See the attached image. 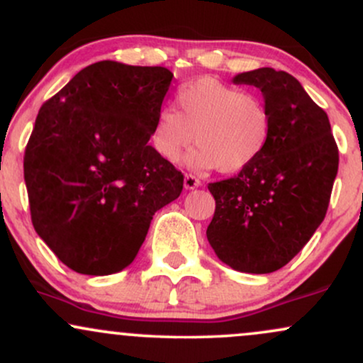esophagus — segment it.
<instances>
[{
  "label": "esophagus",
  "mask_w": 363,
  "mask_h": 363,
  "mask_svg": "<svg viewBox=\"0 0 363 363\" xmlns=\"http://www.w3.org/2000/svg\"><path fill=\"white\" fill-rule=\"evenodd\" d=\"M201 186V181L198 177L191 176V174H186L184 176V187L186 189H196V187Z\"/></svg>",
  "instance_id": "esophagus-1"
}]
</instances>
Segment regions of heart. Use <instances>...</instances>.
<instances>
[{
    "instance_id": "b5f03b06",
    "label": "heart",
    "mask_w": 363,
    "mask_h": 363,
    "mask_svg": "<svg viewBox=\"0 0 363 363\" xmlns=\"http://www.w3.org/2000/svg\"><path fill=\"white\" fill-rule=\"evenodd\" d=\"M176 112H157L150 128V147L165 162L186 157L189 169L205 172L218 169L235 174L251 167L272 141V111L261 97L242 89L203 77L186 83L176 94Z\"/></svg>"
}]
</instances>
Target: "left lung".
Wrapping results in <instances>:
<instances>
[{
  "instance_id": "obj_1",
  "label": "left lung",
  "mask_w": 363,
  "mask_h": 363,
  "mask_svg": "<svg viewBox=\"0 0 363 363\" xmlns=\"http://www.w3.org/2000/svg\"><path fill=\"white\" fill-rule=\"evenodd\" d=\"M232 82L261 90L273 133L251 167L208 186L216 206L206 237L218 259L237 272L273 273L323 223L338 174V147L328 114L291 74L259 68Z\"/></svg>"
}]
</instances>
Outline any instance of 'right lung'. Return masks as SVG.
Returning a JSON list of instances; mask_svg holds the SVG:
<instances>
[{"instance_id": "right-lung-1", "label": "right lung", "mask_w": 363, "mask_h": 363, "mask_svg": "<svg viewBox=\"0 0 363 363\" xmlns=\"http://www.w3.org/2000/svg\"><path fill=\"white\" fill-rule=\"evenodd\" d=\"M172 78L99 61L40 107L23 158L32 223L73 272L131 264L155 211L181 194L184 176L148 145Z\"/></svg>"}]
</instances>
